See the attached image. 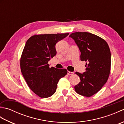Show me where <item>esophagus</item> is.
<instances>
[{
  "mask_svg": "<svg viewBox=\"0 0 124 124\" xmlns=\"http://www.w3.org/2000/svg\"><path fill=\"white\" fill-rule=\"evenodd\" d=\"M73 74H74V72H70V71L68 72V75H72Z\"/></svg>",
  "mask_w": 124,
  "mask_h": 124,
  "instance_id": "34e87169",
  "label": "esophagus"
}]
</instances>
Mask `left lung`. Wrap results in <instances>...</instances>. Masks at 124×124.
<instances>
[{"instance_id":"obj_1","label":"left lung","mask_w":124,"mask_h":124,"mask_svg":"<svg viewBox=\"0 0 124 124\" xmlns=\"http://www.w3.org/2000/svg\"><path fill=\"white\" fill-rule=\"evenodd\" d=\"M69 37L79 49L81 61L86 62V71L76 72L80 81L75 89L81 95L90 97L97 93L108 79L111 68L109 47L103 39L91 33L74 32Z\"/></svg>"}]
</instances>
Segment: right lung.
Here are the masks:
<instances>
[{"label":"right lung","instance_id":"1","mask_svg":"<svg viewBox=\"0 0 124 124\" xmlns=\"http://www.w3.org/2000/svg\"><path fill=\"white\" fill-rule=\"evenodd\" d=\"M68 35H34L26 42L21 57V70L29 88L41 98L53 95L59 80L67 74L65 69L49 68L48 62L56 54L55 45Z\"/></svg>","mask_w":124,"mask_h":124}]
</instances>
